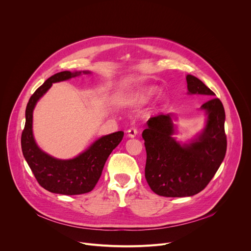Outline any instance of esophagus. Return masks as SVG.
Instances as JSON below:
<instances>
[{
	"label": "esophagus",
	"mask_w": 251,
	"mask_h": 251,
	"mask_svg": "<svg viewBox=\"0 0 251 251\" xmlns=\"http://www.w3.org/2000/svg\"><path fill=\"white\" fill-rule=\"evenodd\" d=\"M127 133H128V136H129L130 138H134V137H136V135L138 134V129H137L136 127H131V128L128 129Z\"/></svg>",
	"instance_id": "1"
}]
</instances>
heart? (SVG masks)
I'll return each instance as SVG.
<instances>
[{
    "instance_id": "1",
    "label": "heart",
    "mask_w": 251,
    "mask_h": 251,
    "mask_svg": "<svg viewBox=\"0 0 251 251\" xmlns=\"http://www.w3.org/2000/svg\"><path fill=\"white\" fill-rule=\"evenodd\" d=\"M154 92H155V90H154L153 88H149L148 90H146L145 95H146V96H150V95H153V94H154Z\"/></svg>"
}]
</instances>
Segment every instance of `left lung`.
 I'll use <instances>...</instances> for the list:
<instances>
[{"mask_svg": "<svg viewBox=\"0 0 251 251\" xmlns=\"http://www.w3.org/2000/svg\"><path fill=\"white\" fill-rule=\"evenodd\" d=\"M189 94H214L194 75L187 77ZM207 115L201 135L181 145L175 133L172 114L151 117L142 133L147 153L145 177L151 190L163 197H191L201 192L216 175L226 153V113L222 101L212 97L201 106Z\"/></svg>", "mask_w": 251, "mask_h": 251, "instance_id": "8db88e82", "label": "left lung"}]
</instances>
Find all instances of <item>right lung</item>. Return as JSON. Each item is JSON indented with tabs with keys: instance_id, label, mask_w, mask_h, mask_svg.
I'll return each mask as SVG.
<instances>
[{
	"instance_id": "obj_1",
	"label": "right lung",
	"mask_w": 251,
	"mask_h": 251,
	"mask_svg": "<svg viewBox=\"0 0 251 251\" xmlns=\"http://www.w3.org/2000/svg\"><path fill=\"white\" fill-rule=\"evenodd\" d=\"M90 74L89 71H82ZM81 75V71H61L48 78L30 96L25 108V124L22 133V151L38 183L54 194L74 196L89 193L97 184L103 167L111 152L119 145L124 132L118 131L95 141L83 153L70 160L55 159L43 152L32 135V111L38 100L52 83Z\"/></svg>"
}]
</instances>
